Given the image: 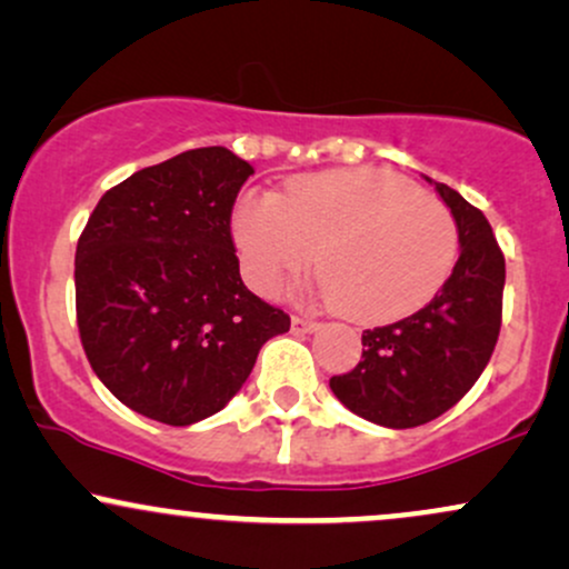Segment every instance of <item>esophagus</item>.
<instances>
[{
    "label": "esophagus",
    "mask_w": 569,
    "mask_h": 569,
    "mask_svg": "<svg viewBox=\"0 0 569 569\" xmlns=\"http://www.w3.org/2000/svg\"><path fill=\"white\" fill-rule=\"evenodd\" d=\"M291 331L293 333H312V331H318V323H315V320H307V318H299V315H293Z\"/></svg>",
    "instance_id": "esophagus-1"
}]
</instances>
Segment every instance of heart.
<instances>
[{"mask_svg":"<svg viewBox=\"0 0 569 569\" xmlns=\"http://www.w3.org/2000/svg\"><path fill=\"white\" fill-rule=\"evenodd\" d=\"M232 241L254 291L276 297L318 257L331 305L379 326L432 302L453 272L458 224L440 198L408 177L328 169L293 177L283 196L243 193L232 209Z\"/></svg>","mask_w":569,"mask_h":569,"instance_id":"heart-1","label":"heart"}]
</instances>
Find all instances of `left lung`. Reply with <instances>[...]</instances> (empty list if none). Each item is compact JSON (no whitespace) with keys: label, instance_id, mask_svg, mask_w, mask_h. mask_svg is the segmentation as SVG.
Masks as SVG:
<instances>
[{"label":"left lung","instance_id":"8db88e82","mask_svg":"<svg viewBox=\"0 0 569 569\" xmlns=\"http://www.w3.org/2000/svg\"><path fill=\"white\" fill-rule=\"evenodd\" d=\"M435 188L458 224L453 272L419 312L362 331V360L328 381L352 413L389 429L421 427L453 408L480 379L501 331V246L480 209L448 184Z\"/></svg>","mask_w":569,"mask_h":569}]
</instances>
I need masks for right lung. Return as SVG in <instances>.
Listing matches in <instances>:
<instances>
[{
  "instance_id": "add662e5",
  "label": "right lung",
  "mask_w": 569,
  "mask_h": 569,
  "mask_svg": "<svg viewBox=\"0 0 569 569\" xmlns=\"http://www.w3.org/2000/svg\"><path fill=\"white\" fill-rule=\"evenodd\" d=\"M254 174L228 148L184 150L100 198L77 246L81 347L116 400L169 427L230 402L291 318L238 272L230 214Z\"/></svg>"
}]
</instances>
